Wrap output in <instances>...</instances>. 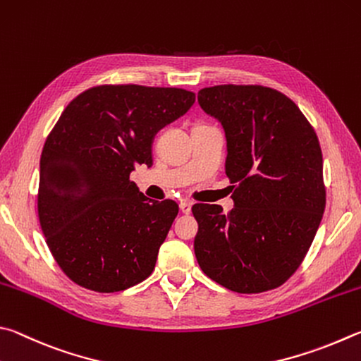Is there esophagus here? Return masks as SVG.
Here are the masks:
<instances>
[{
	"label": "esophagus",
	"mask_w": 361,
	"mask_h": 361,
	"mask_svg": "<svg viewBox=\"0 0 361 361\" xmlns=\"http://www.w3.org/2000/svg\"><path fill=\"white\" fill-rule=\"evenodd\" d=\"M192 201H188V200H182L180 201V204H179V207H180V212L182 214H190V211H192Z\"/></svg>",
	"instance_id": "1"
}]
</instances>
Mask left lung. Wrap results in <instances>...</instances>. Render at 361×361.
<instances>
[{
  "label": "left lung",
  "instance_id": "obj_1",
  "mask_svg": "<svg viewBox=\"0 0 361 361\" xmlns=\"http://www.w3.org/2000/svg\"><path fill=\"white\" fill-rule=\"evenodd\" d=\"M222 123L235 207L195 204V255L203 273L238 293L282 286L305 260L325 211L319 137L300 107L263 85L198 92Z\"/></svg>",
  "mask_w": 361,
  "mask_h": 361
}]
</instances>
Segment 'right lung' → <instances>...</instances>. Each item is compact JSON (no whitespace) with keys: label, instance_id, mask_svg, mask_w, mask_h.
<instances>
[{"label":"right lung","instance_id":"add662e5","mask_svg":"<svg viewBox=\"0 0 361 361\" xmlns=\"http://www.w3.org/2000/svg\"><path fill=\"white\" fill-rule=\"evenodd\" d=\"M193 103L184 88L98 85L63 111L42 149L37 216L78 286L112 293L152 274L179 206L144 197L130 174L150 166L157 133Z\"/></svg>","mask_w":361,"mask_h":361}]
</instances>
